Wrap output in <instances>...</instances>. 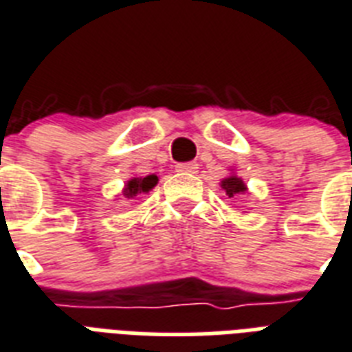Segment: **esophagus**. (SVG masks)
Returning a JSON list of instances; mask_svg holds the SVG:
<instances>
[{"mask_svg":"<svg viewBox=\"0 0 352 352\" xmlns=\"http://www.w3.org/2000/svg\"><path fill=\"white\" fill-rule=\"evenodd\" d=\"M175 170L182 171V173H195L199 168H197V162H181L175 166Z\"/></svg>","mask_w":352,"mask_h":352,"instance_id":"obj_1","label":"esophagus"}]
</instances>
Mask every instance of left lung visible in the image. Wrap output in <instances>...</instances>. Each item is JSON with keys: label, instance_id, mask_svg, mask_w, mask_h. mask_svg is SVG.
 <instances>
[{"label": "left lung", "instance_id": "8db88e82", "mask_svg": "<svg viewBox=\"0 0 352 352\" xmlns=\"http://www.w3.org/2000/svg\"><path fill=\"white\" fill-rule=\"evenodd\" d=\"M221 188H223L225 194L229 195V197H234L236 194H245V192H248L245 182L236 175H230L227 177V179H223V181H221Z\"/></svg>", "mask_w": 352, "mask_h": 352}]
</instances>
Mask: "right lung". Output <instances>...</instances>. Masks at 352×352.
I'll list each match as a JSON object with an SVG mask.
<instances>
[{
  "mask_svg": "<svg viewBox=\"0 0 352 352\" xmlns=\"http://www.w3.org/2000/svg\"><path fill=\"white\" fill-rule=\"evenodd\" d=\"M158 177L157 175H147V177H133L131 181H127L125 188H123V197L133 199L134 195L147 194L149 190L157 186Z\"/></svg>",
  "mask_w": 352,
  "mask_h": 352,
  "instance_id": "obj_1",
  "label": "right lung"
}]
</instances>
